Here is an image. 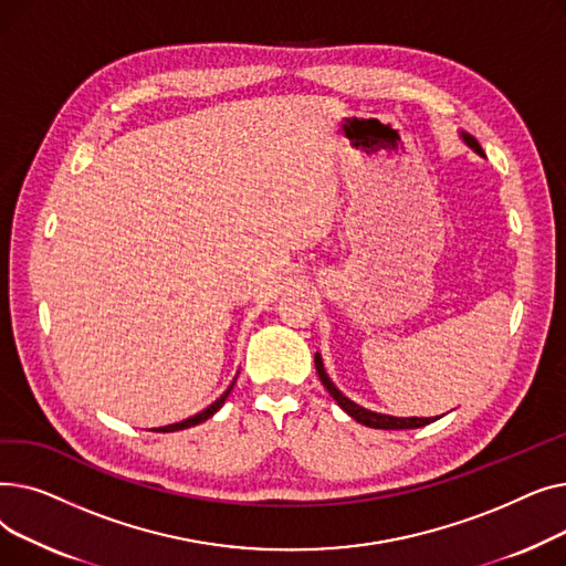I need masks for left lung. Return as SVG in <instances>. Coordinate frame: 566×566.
I'll use <instances>...</instances> for the list:
<instances>
[{
	"instance_id": "1",
	"label": "left lung",
	"mask_w": 566,
	"mask_h": 566,
	"mask_svg": "<svg viewBox=\"0 0 566 566\" xmlns=\"http://www.w3.org/2000/svg\"><path fill=\"white\" fill-rule=\"evenodd\" d=\"M463 139H465L468 146L474 148V151L482 154L480 142L474 139L472 135H463ZM314 365H316V371H318V378H321V382H323V388L331 392V397L350 415V418H353L355 422H360V424L371 427V429H420V427L433 422V418H392V415L371 412V410H367V408H363V406H358V403H353L350 399H346V397L335 388V382L328 378V374H325L323 360H321L318 353L314 355Z\"/></svg>"
}]
</instances>
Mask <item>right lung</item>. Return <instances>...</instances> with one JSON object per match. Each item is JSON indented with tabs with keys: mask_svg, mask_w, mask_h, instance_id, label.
Here are the masks:
<instances>
[{
	"mask_svg": "<svg viewBox=\"0 0 566 566\" xmlns=\"http://www.w3.org/2000/svg\"><path fill=\"white\" fill-rule=\"evenodd\" d=\"M231 388H233V382L229 385L227 388V392L218 399V401H213L211 406L208 408H203L201 412H197V415H192V418H188V420H184V422H176V424H167V427H160L158 431H163V433H167V431H181V429H188V427H195V424H199V422H206L208 418H211V415H216L220 408H222V403H224V399L229 397V392H231Z\"/></svg>",
	"mask_w": 566,
	"mask_h": 566,
	"instance_id": "add662e5",
	"label": "right lung"
}]
</instances>
